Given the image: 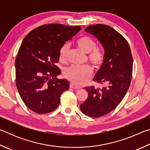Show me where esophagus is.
Wrapping results in <instances>:
<instances>
[{
    "label": "esophagus",
    "instance_id": "34e87169",
    "mask_svg": "<svg viewBox=\"0 0 150 150\" xmlns=\"http://www.w3.org/2000/svg\"><path fill=\"white\" fill-rule=\"evenodd\" d=\"M69 87L71 88H73V89H78V88H79V87H77V86H76L75 85H74L73 83H71L69 85Z\"/></svg>",
    "mask_w": 150,
    "mask_h": 150
}]
</instances>
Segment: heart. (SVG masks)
I'll list each match as a JSON object with an SVG mask.
<instances>
[{
	"label": "heart",
	"mask_w": 150,
	"mask_h": 150,
	"mask_svg": "<svg viewBox=\"0 0 150 150\" xmlns=\"http://www.w3.org/2000/svg\"><path fill=\"white\" fill-rule=\"evenodd\" d=\"M75 45L81 51L87 54V60L95 67H100L103 64L105 59V51L101 47L96 46V42L93 38L87 35H82L76 40ZM68 49L69 47L67 44L60 48L59 59L62 63L67 62ZM92 73V68L89 65L71 66L64 70L63 75L74 85L81 86L87 82Z\"/></svg>",
	"instance_id": "1"
}]
</instances>
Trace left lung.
<instances>
[{
    "label": "left lung",
    "mask_w": 150,
    "mask_h": 150,
    "mask_svg": "<svg viewBox=\"0 0 150 150\" xmlns=\"http://www.w3.org/2000/svg\"><path fill=\"white\" fill-rule=\"evenodd\" d=\"M85 30L99 40L105 53V62L93 80L107 86L103 88L85 87L88 98L80 105L83 114L98 118L112 111L123 99L130 85L133 58L127 40L112 28L95 24Z\"/></svg>",
    "instance_id": "1"
}]
</instances>
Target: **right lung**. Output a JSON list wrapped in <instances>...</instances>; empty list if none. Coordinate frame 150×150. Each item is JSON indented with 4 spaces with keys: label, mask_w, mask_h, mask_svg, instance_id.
Segmentation results:
<instances>
[{
    "label": "right lung",
    "mask_w": 150,
    "mask_h": 150,
    "mask_svg": "<svg viewBox=\"0 0 150 150\" xmlns=\"http://www.w3.org/2000/svg\"><path fill=\"white\" fill-rule=\"evenodd\" d=\"M81 29L80 26L44 24L29 32L22 41L16 60V85L20 97L30 110L49 113L59 106L61 95L69 83L57 76L61 70L60 48Z\"/></svg>",
    "instance_id": "add662e5"
}]
</instances>
